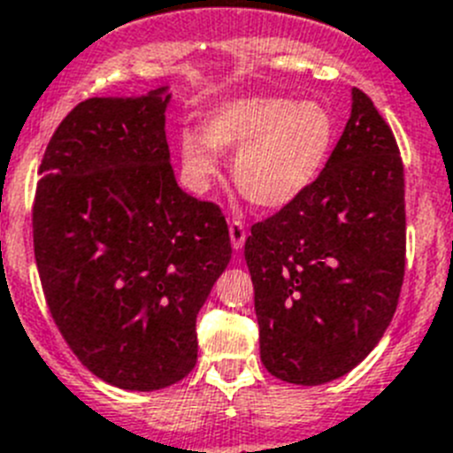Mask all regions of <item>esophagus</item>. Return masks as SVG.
Listing matches in <instances>:
<instances>
[{"label": "esophagus", "mask_w": 453, "mask_h": 453, "mask_svg": "<svg viewBox=\"0 0 453 453\" xmlns=\"http://www.w3.org/2000/svg\"><path fill=\"white\" fill-rule=\"evenodd\" d=\"M230 243L236 252L242 250L243 243H246V227H243L242 221L230 223Z\"/></svg>", "instance_id": "esophagus-1"}]
</instances>
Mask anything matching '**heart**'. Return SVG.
<instances>
[{"label":"heart","instance_id":"1","mask_svg":"<svg viewBox=\"0 0 453 453\" xmlns=\"http://www.w3.org/2000/svg\"><path fill=\"white\" fill-rule=\"evenodd\" d=\"M336 142V117L320 101L239 96L207 117L203 133L178 140L182 178L207 191L221 169L223 150H236V187L264 210H284L316 182Z\"/></svg>","mask_w":453,"mask_h":453}]
</instances>
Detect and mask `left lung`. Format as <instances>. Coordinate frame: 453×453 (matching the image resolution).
Here are the masks:
<instances>
[{
	"label": "left lung",
	"instance_id": "obj_1",
	"mask_svg": "<svg viewBox=\"0 0 453 453\" xmlns=\"http://www.w3.org/2000/svg\"><path fill=\"white\" fill-rule=\"evenodd\" d=\"M259 354L273 377L320 386L381 341L404 280V166L393 130L352 88L327 165L303 196L252 226Z\"/></svg>",
	"mask_w": 453,
	"mask_h": 453
}]
</instances>
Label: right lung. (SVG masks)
Masks as SVG:
<instances>
[{"label":"right lung","mask_w":453,"mask_h":453,"mask_svg":"<svg viewBox=\"0 0 453 453\" xmlns=\"http://www.w3.org/2000/svg\"><path fill=\"white\" fill-rule=\"evenodd\" d=\"M169 101L165 85L76 105L44 150L34 205L60 334L105 384L140 393L194 370L196 316L232 257L221 210L178 187Z\"/></svg>","instance_id":"add662e5"}]
</instances>
